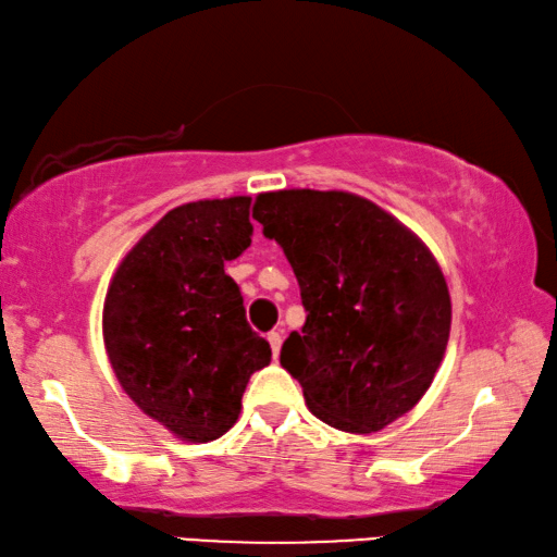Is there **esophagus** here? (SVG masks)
<instances>
[{
	"label": "esophagus",
	"instance_id": "1",
	"mask_svg": "<svg viewBox=\"0 0 557 557\" xmlns=\"http://www.w3.org/2000/svg\"><path fill=\"white\" fill-rule=\"evenodd\" d=\"M268 342H270V347H272V357L277 359V355H280V347H282V332H280V330L270 332V334H268Z\"/></svg>",
	"mask_w": 557,
	"mask_h": 557
}]
</instances>
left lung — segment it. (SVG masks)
<instances>
[{"label": "left lung", "mask_w": 557, "mask_h": 557, "mask_svg": "<svg viewBox=\"0 0 557 557\" xmlns=\"http://www.w3.org/2000/svg\"><path fill=\"white\" fill-rule=\"evenodd\" d=\"M252 218L299 282L307 320L280 364L314 417L372 434L411 411L451 332V297L429 247L355 193H260Z\"/></svg>", "instance_id": "1"}]
</instances>
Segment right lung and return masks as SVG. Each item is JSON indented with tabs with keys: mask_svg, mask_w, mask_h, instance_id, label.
<instances>
[{
	"mask_svg": "<svg viewBox=\"0 0 557 557\" xmlns=\"http://www.w3.org/2000/svg\"><path fill=\"white\" fill-rule=\"evenodd\" d=\"M250 243V198L185 202L140 237L106 293L103 344L123 392L193 444L233 426L250 374L270 364L225 275Z\"/></svg>",
	"mask_w": 557,
	"mask_h": 557,
	"instance_id": "add662e5",
	"label": "right lung"
}]
</instances>
